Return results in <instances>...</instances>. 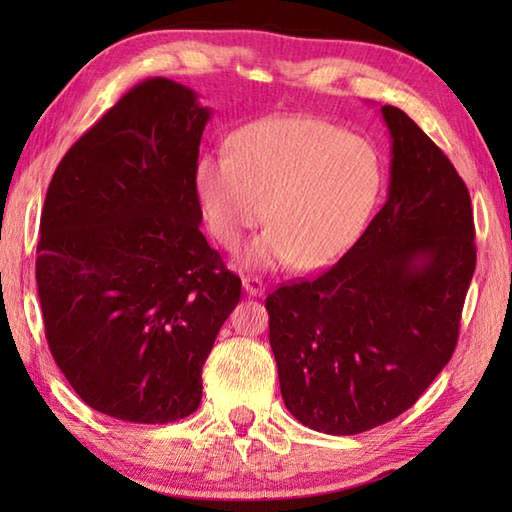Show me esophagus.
Segmentation results:
<instances>
[{"label":"esophagus","instance_id":"1","mask_svg":"<svg viewBox=\"0 0 512 512\" xmlns=\"http://www.w3.org/2000/svg\"><path fill=\"white\" fill-rule=\"evenodd\" d=\"M242 286H244V290L248 292V295H253V297H262L264 292H266L264 281L257 279V277H244L242 279Z\"/></svg>","mask_w":512,"mask_h":512}]
</instances>
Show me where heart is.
Masks as SVG:
<instances>
[{
  "instance_id": "1",
  "label": "heart",
  "mask_w": 512,
  "mask_h": 512,
  "mask_svg": "<svg viewBox=\"0 0 512 512\" xmlns=\"http://www.w3.org/2000/svg\"><path fill=\"white\" fill-rule=\"evenodd\" d=\"M195 162L193 189L202 220L224 248L248 246L250 268L299 264L317 270L350 250L372 220L385 187V162L372 140L314 116L250 123Z\"/></svg>"
}]
</instances>
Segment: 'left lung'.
Returning a JSON list of instances; mask_svg holds the SVG:
<instances>
[{"instance_id":"obj_1","label":"left lung","mask_w":512,"mask_h":512,"mask_svg":"<svg viewBox=\"0 0 512 512\" xmlns=\"http://www.w3.org/2000/svg\"><path fill=\"white\" fill-rule=\"evenodd\" d=\"M389 189L358 242L312 281L266 299L281 398L306 427L354 436L416 402L458 343L475 273L471 195L394 105Z\"/></svg>"}]
</instances>
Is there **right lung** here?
Instances as JSON below:
<instances>
[{
	"instance_id": "right-lung-1",
	"label": "right lung",
	"mask_w": 512,
	"mask_h": 512,
	"mask_svg": "<svg viewBox=\"0 0 512 512\" xmlns=\"http://www.w3.org/2000/svg\"><path fill=\"white\" fill-rule=\"evenodd\" d=\"M209 118L187 85L138 83L70 147L43 202L50 352L85 405L116 420L198 409L204 361L242 295L200 231L193 169Z\"/></svg>"
}]
</instances>
